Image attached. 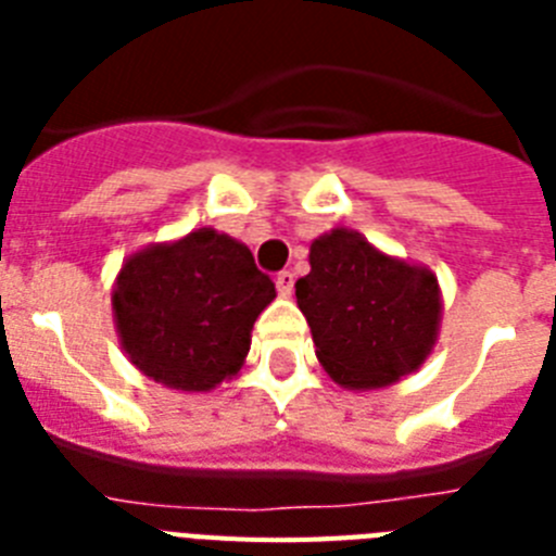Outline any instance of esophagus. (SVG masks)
Returning <instances> with one entry per match:
<instances>
[{
	"label": "esophagus",
	"instance_id": "esophagus-1",
	"mask_svg": "<svg viewBox=\"0 0 556 556\" xmlns=\"http://www.w3.org/2000/svg\"><path fill=\"white\" fill-rule=\"evenodd\" d=\"M275 287H278V294H281V298H289V294H292V289H294V275L289 273V269L278 273V275H275Z\"/></svg>",
	"mask_w": 556,
	"mask_h": 556
}]
</instances>
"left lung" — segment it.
I'll return each instance as SVG.
<instances>
[{"mask_svg":"<svg viewBox=\"0 0 556 556\" xmlns=\"http://www.w3.org/2000/svg\"><path fill=\"white\" fill-rule=\"evenodd\" d=\"M308 264L294 298L323 370L342 390H381L424 367L443 320V292L429 267L342 225L314 239Z\"/></svg>","mask_w":556,"mask_h":556,"instance_id":"1","label":"left lung"}]
</instances>
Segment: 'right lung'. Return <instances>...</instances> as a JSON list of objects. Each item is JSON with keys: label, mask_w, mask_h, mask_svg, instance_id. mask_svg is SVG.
<instances>
[{"label": "right lung", "mask_w": 556, "mask_h": 556, "mask_svg": "<svg viewBox=\"0 0 556 556\" xmlns=\"http://www.w3.org/2000/svg\"><path fill=\"white\" fill-rule=\"evenodd\" d=\"M273 301L275 283L248 244L214 228L127 255L111 292L130 365L178 392H211L239 376L253 323Z\"/></svg>", "instance_id": "right-lung-1"}]
</instances>
